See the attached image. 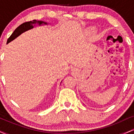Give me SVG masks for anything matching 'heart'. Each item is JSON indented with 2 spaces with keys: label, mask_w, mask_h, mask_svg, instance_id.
Wrapping results in <instances>:
<instances>
[{
  "label": "heart",
  "mask_w": 134,
  "mask_h": 134,
  "mask_svg": "<svg viewBox=\"0 0 134 134\" xmlns=\"http://www.w3.org/2000/svg\"><path fill=\"white\" fill-rule=\"evenodd\" d=\"M91 31H93V29H92V30H91Z\"/></svg>",
  "instance_id": "heart-1"
}]
</instances>
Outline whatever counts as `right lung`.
<instances>
[{
  "instance_id": "right-lung-1",
  "label": "right lung",
  "mask_w": 134,
  "mask_h": 134,
  "mask_svg": "<svg viewBox=\"0 0 134 134\" xmlns=\"http://www.w3.org/2000/svg\"><path fill=\"white\" fill-rule=\"evenodd\" d=\"M47 24V23L46 22H43V21H36V20H33V21H28V22H26L21 24V25L19 26L16 30H14V31L13 32V34L10 35V36L8 38L7 41V44L9 43V42H10L11 41L14 40L15 38H16L18 36H19L20 35H21L24 32L26 31L31 30V29L33 28L34 26L36 25V24Z\"/></svg>"
}]
</instances>
